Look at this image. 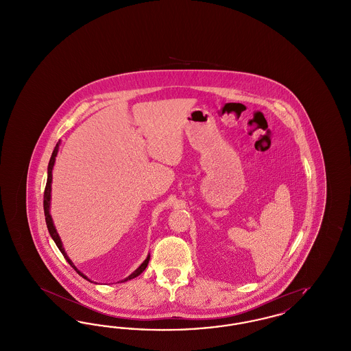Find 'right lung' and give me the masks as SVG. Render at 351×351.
Wrapping results in <instances>:
<instances>
[{"instance_id":"right-lung-1","label":"right lung","mask_w":351,"mask_h":351,"mask_svg":"<svg viewBox=\"0 0 351 351\" xmlns=\"http://www.w3.org/2000/svg\"><path fill=\"white\" fill-rule=\"evenodd\" d=\"M58 147H59V145H56V147L53 149L52 151V155H51L50 163H49V171H47V183H46V188H45V195H43V209H45V217H46V223H47V229H49V232H50V235L52 237V239L55 241V243H56V246L59 247V250L60 252L63 254V256L66 258V261H67L68 263L72 266V267L76 269V272L79 274V275H82L84 279H88L85 275H83L77 268L73 266V263L71 262V259L68 258L67 254H66V251L63 249V245H62V241H60V238H59V235L56 233V229H55V226H53V222H52V218L50 216V199H51V182H52V167H53V163H55V156H56V154H58ZM149 261H150V255L146 258V261L139 266V267L136 268L135 271H134L133 274L130 275V276H128L125 280H122V282H128V280H130V279H134V278H136L138 275H141L146 267H147V265H149Z\"/></svg>"}]
</instances>
